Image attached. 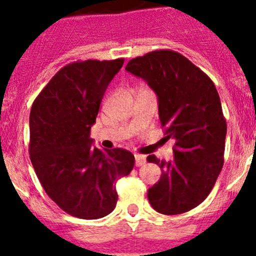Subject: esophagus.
<instances>
[{"mask_svg": "<svg viewBox=\"0 0 256 256\" xmlns=\"http://www.w3.org/2000/svg\"><path fill=\"white\" fill-rule=\"evenodd\" d=\"M135 164L138 167L142 166V164H146V157L142 156V154H135Z\"/></svg>", "mask_w": 256, "mask_h": 256, "instance_id": "1", "label": "esophagus"}]
</instances>
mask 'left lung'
Wrapping results in <instances>:
<instances>
[{
    "mask_svg": "<svg viewBox=\"0 0 256 256\" xmlns=\"http://www.w3.org/2000/svg\"><path fill=\"white\" fill-rule=\"evenodd\" d=\"M125 69L156 92L164 135L176 141L172 161L147 157L162 170L147 192L150 204L166 216L186 213L208 197L223 167L226 122L218 92L207 74L168 49L131 59Z\"/></svg>",
    "mask_w": 256,
    "mask_h": 256,
    "instance_id": "left-lung-1",
    "label": "left lung"
}]
</instances>
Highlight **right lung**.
<instances>
[{
	"label": "right lung",
	"instance_id": "1",
	"mask_svg": "<svg viewBox=\"0 0 256 256\" xmlns=\"http://www.w3.org/2000/svg\"><path fill=\"white\" fill-rule=\"evenodd\" d=\"M124 59L70 63L36 98L30 115V154L46 193L80 219H99L115 209L116 180L132 171L124 148L92 147L90 128Z\"/></svg>",
	"mask_w": 256,
	"mask_h": 256
}]
</instances>
